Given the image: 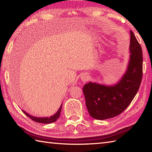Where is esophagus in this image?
<instances>
[{
	"label": "esophagus",
	"mask_w": 152,
	"mask_h": 152,
	"mask_svg": "<svg viewBox=\"0 0 152 152\" xmlns=\"http://www.w3.org/2000/svg\"><path fill=\"white\" fill-rule=\"evenodd\" d=\"M80 79H81V80H82V81H83L84 82H86V81H88V79H89V76H88V74H86V73H84V74H81V76H80Z\"/></svg>",
	"instance_id": "34e87169"
}]
</instances>
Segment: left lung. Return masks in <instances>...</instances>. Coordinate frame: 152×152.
<instances>
[{
	"instance_id": "1",
	"label": "left lung",
	"mask_w": 152,
	"mask_h": 152,
	"mask_svg": "<svg viewBox=\"0 0 152 152\" xmlns=\"http://www.w3.org/2000/svg\"><path fill=\"white\" fill-rule=\"evenodd\" d=\"M130 35L129 60L120 80L112 86L90 82L83 87L87 109L95 119L104 120L120 115L140 88L143 74L142 50L132 31Z\"/></svg>"
}]
</instances>
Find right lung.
I'll return each mask as SVG.
<instances>
[{
    "mask_svg": "<svg viewBox=\"0 0 152 152\" xmlns=\"http://www.w3.org/2000/svg\"><path fill=\"white\" fill-rule=\"evenodd\" d=\"M61 107H62V104H61L60 109H58V110L56 112V113H55L54 115L50 117H37L32 116V115H29V113L24 111L23 110H22V111L28 117H29L30 119H31L33 121H34L37 122V123H46V124H47V123H51L55 122L58 119V118L60 117V115L61 113Z\"/></svg>",
    "mask_w": 152,
    "mask_h": 152,
    "instance_id": "obj_1",
    "label": "right lung"
}]
</instances>
